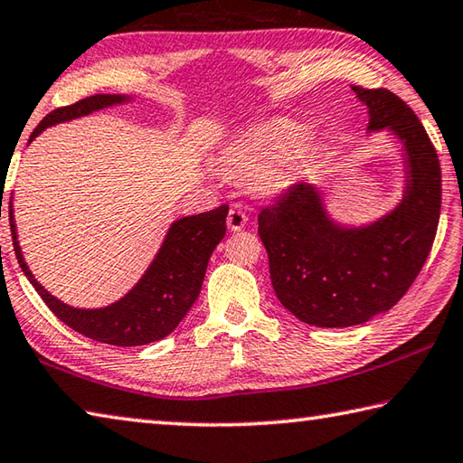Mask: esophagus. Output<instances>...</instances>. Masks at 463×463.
Returning <instances> with one entry per match:
<instances>
[{
  "label": "esophagus",
  "instance_id": "1",
  "mask_svg": "<svg viewBox=\"0 0 463 463\" xmlns=\"http://www.w3.org/2000/svg\"><path fill=\"white\" fill-rule=\"evenodd\" d=\"M247 221H249V216L245 210H241V208H231L229 214H226V224H229L231 231H242L245 229Z\"/></svg>",
  "mask_w": 463,
  "mask_h": 463
}]
</instances>
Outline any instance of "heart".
I'll return each mask as SVG.
<instances>
[{"label":"heart","instance_id":"b5f03b06","mask_svg":"<svg viewBox=\"0 0 463 463\" xmlns=\"http://www.w3.org/2000/svg\"><path fill=\"white\" fill-rule=\"evenodd\" d=\"M301 136L304 129L298 123L283 119L260 123L231 141L222 151L221 162L226 170L239 175H253L267 169L263 174L265 186L281 188L288 182V172L281 164H274L281 162L299 144Z\"/></svg>","mask_w":463,"mask_h":463}]
</instances>
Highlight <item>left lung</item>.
<instances>
[{
	"instance_id": "1",
	"label": "left lung",
	"mask_w": 463,
	"mask_h": 463,
	"mask_svg": "<svg viewBox=\"0 0 463 463\" xmlns=\"http://www.w3.org/2000/svg\"><path fill=\"white\" fill-rule=\"evenodd\" d=\"M368 131L389 129L405 147L401 204L373 224L340 226L314 184H293L260 210L259 237L285 309L317 327H348L391 309L431 253L441 213V167L419 117L389 89L352 87Z\"/></svg>"
}]
</instances>
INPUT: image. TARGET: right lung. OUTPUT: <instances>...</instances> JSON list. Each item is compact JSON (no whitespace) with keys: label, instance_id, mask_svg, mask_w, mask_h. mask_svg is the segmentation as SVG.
<instances>
[{"label":"right lung","instance_id":"add662e5","mask_svg":"<svg viewBox=\"0 0 463 463\" xmlns=\"http://www.w3.org/2000/svg\"><path fill=\"white\" fill-rule=\"evenodd\" d=\"M128 100L129 97L125 95H92L74 105L54 109L32 131L30 141L56 123L77 119V117H85L111 105L128 103ZM226 214H229V206L222 204L208 213L184 216L172 222L156 259L151 260L147 271L128 296L107 307L79 309L50 296L33 279L18 245L10 200V226L15 259L33 289L44 299L50 312L74 332L87 335L90 340L111 344V346H144V344L165 338L175 330V326L182 322L200 296L208 259L226 232Z\"/></svg>","mask_w":463,"mask_h":463}]
</instances>
